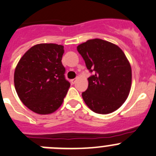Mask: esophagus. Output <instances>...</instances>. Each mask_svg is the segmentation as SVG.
Segmentation results:
<instances>
[{
  "instance_id": "obj_1",
  "label": "esophagus",
  "mask_w": 156,
  "mask_h": 156,
  "mask_svg": "<svg viewBox=\"0 0 156 156\" xmlns=\"http://www.w3.org/2000/svg\"><path fill=\"white\" fill-rule=\"evenodd\" d=\"M76 81H77V78H75V79L71 80V82H72V84H75V83L76 82Z\"/></svg>"
}]
</instances>
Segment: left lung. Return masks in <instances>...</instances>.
<instances>
[{
  "mask_svg": "<svg viewBox=\"0 0 156 156\" xmlns=\"http://www.w3.org/2000/svg\"><path fill=\"white\" fill-rule=\"evenodd\" d=\"M77 50L86 67L94 75L81 94L87 107L97 113L115 111L127 98L131 87L132 71L124 52L110 42L94 39L80 44Z\"/></svg>",
  "mask_w": 156,
  "mask_h": 156,
  "instance_id": "obj_1",
  "label": "left lung"
}]
</instances>
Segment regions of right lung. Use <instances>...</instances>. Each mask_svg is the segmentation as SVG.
I'll use <instances>...</instances> for the list:
<instances>
[{"label":"right lung","instance_id":"obj_1","mask_svg":"<svg viewBox=\"0 0 156 156\" xmlns=\"http://www.w3.org/2000/svg\"><path fill=\"white\" fill-rule=\"evenodd\" d=\"M63 46L42 43L30 48L14 72L16 91L23 104L39 114H49L63 102L70 87L62 63Z\"/></svg>","mask_w":156,"mask_h":156}]
</instances>
